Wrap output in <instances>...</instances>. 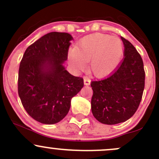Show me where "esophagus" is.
<instances>
[{"label": "esophagus", "mask_w": 159, "mask_h": 159, "mask_svg": "<svg viewBox=\"0 0 159 159\" xmlns=\"http://www.w3.org/2000/svg\"><path fill=\"white\" fill-rule=\"evenodd\" d=\"M84 85H89V84H91V80L85 77V78H84Z\"/></svg>", "instance_id": "34e87169"}]
</instances>
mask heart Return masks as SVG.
Returning a JSON list of instances; mask_svg holds the SVG:
<instances>
[{"mask_svg":"<svg viewBox=\"0 0 159 159\" xmlns=\"http://www.w3.org/2000/svg\"><path fill=\"white\" fill-rule=\"evenodd\" d=\"M124 55L122 41L117 37L101 33L92 34L80 40L77 47L70 48L68 61L76 71L90 70L98 78L111 75L120 65Z\"/></svg>","mask_w":159,"mask_h":159,"instance_id":"b5f03b06","label":"heart"}]
</instances>
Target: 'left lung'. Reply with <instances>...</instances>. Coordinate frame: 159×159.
Segmentation results:
<instances>
[{
  "label": "left lung",
  "mask_w": 159,
  "mask_h": 159,
  "mask_svg": "<svg viewBox=\"0 0 159 159\" xmlns=\"http://www.w3.org/2000/svg\"><path fill=\"white\" fill-rule=\"evenodd\" d=\"M121 39L125 48L122 61L108 77L91 82V111L102 124H118L132 117L145 88L142 57L129 41L122 37Z\"/></svg>",
  "instance_id": "8db88e82"
}]
</instances>
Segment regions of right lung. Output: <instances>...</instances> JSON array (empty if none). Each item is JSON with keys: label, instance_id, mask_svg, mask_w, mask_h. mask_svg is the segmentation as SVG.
<instances>
[{"label": "right lung", "instance_id": "obj_1", "mask_svg": "<svg viewBox=\"0 0 159 159\" xmlns=\"http://www.w3.org/2000/svg\"><path fill=\"white\" fill-rule=\"evenodd\" d=\"M68 33L51 32L25 51L18 74V94L24 108L38 122L53 125L68 113L70 101L84 86V80L70 75L68 59Z\"/></svg>", "mask_w": 159, "mask_h": 159}]
</instances>
